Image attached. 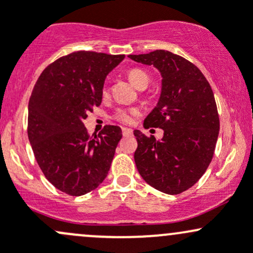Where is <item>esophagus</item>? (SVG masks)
<instances>
[{
  "label": "esophagus",
  "instance_id": "esophagus-1",
  "mask_svg": "<svg viewBox=\"0 0 253 253\" xmlns=\"http://www.w3.org/2000/svg\"><path fill=\"white\" fill-rule=\"evenodd\" d=\"M122 132H123L124 136H131L132 135V130L129 127H122Z\"/></svg>",
  "mask_w": 253,
  "mask_h": 253
}]
</instances>
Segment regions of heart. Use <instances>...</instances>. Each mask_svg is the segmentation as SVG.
Wrapping results in <instances>:
<instances>
[{"label":"heart","instance_id":"obj_1","mask_svg":"<svg viewBox=\"0 0 253 253\" xmlns=\"http://www.w3.org/2000/svg\"><path fill=\"white\" fill-rule=\"evenodd\" d=\"M127 78L129 81L134 84L136 88H142V86H147L149 82V77L143 70L141 69H131L129 72H127ZM102 93H107V86H104L102 88ZM138 115L137 108H119L117 110L115 113V118L118 122H122L124 124H130L134 122L135 117Z\"/></svg>","mask_w":253,"mask_h":253}]
</instances>
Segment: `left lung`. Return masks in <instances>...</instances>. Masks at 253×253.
<instances>
[{"label":"left lung","instance_id":"obj_1","mask_svg":"<svg viewBox=\"0 0 253 253\" xmlns=\"http://www.w3.org/2000/svg\"><path fill=\"white\" fill-rule=\"evenodd\" d=\"M153 65L162 75V94L143 126L160 127L157 141L134 130L136 168L149 186L167 194H180L194 186L212 160L219 118L210 84L202 71L182 56L158 49L129 55Z\"/></svg>","mask_w":253,"mask_h":253}]
</instances>
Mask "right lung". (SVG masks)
Wrapping results in <instances>:
<instances>
[{
    "label": "right lung",
    "mask_w": 253,
    "mask_h": 253,
    "mask_svg": "<svg viewBox=\"0 0 253 253\" xmlns=\"http://www.w3.org/2000/svg\"><path fill=\"white\" fill-rule=\"evenodd\" d=\"M124 56L73 51L48 65L32 90L28 136L35 158L45 178L72 197L105 180L122 138L117 126L90 136L83 121L101 104L106 76Z\"/></svg>",
    "instance_id": "obj_1"
}]
</instances>
